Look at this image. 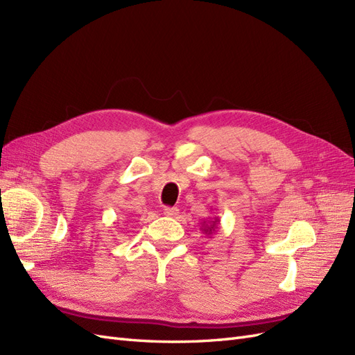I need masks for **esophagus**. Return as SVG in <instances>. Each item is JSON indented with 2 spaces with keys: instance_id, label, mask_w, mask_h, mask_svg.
Returning a JSON list of instances; mask_svg holds the SVG:
<instances>
[{
  "instance_id": "esophagus-1",
  "label": "esophagus",
  "mask_w": 355,
  "mask_h": 355,
  "mask_svg": "<svg viewBox=\"0 0 355 355\" xmlns=\"http://www.w3.org/2000/svg\"><path fill=\"white\" fill-rule=\"evenodd\" d=\"M163 213L168 218H176L178 213H179V209L178 207H166Z\"/></svg>"
}]
</instances>
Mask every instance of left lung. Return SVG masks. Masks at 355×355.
Masks as SVG:
<instances>
[{"instance_id": "left-lung-1", "label": "left lung", "mask_w": 355, "mask_h": 355, "mask_svg": "<svg viewBox=\"0 0 355 355\" xmlns=\"http://www.w3.org/2000/svg\"><path fill=\"white\" fill-rule=\"evenodd\" d=\"M219 222H220V219H219L218 216L214 218V219H211V220H209V222L204 220V222L201 223V231H202V234H206L207 237H210V235L218 230Z\"/></svg>"}]
</instances>
